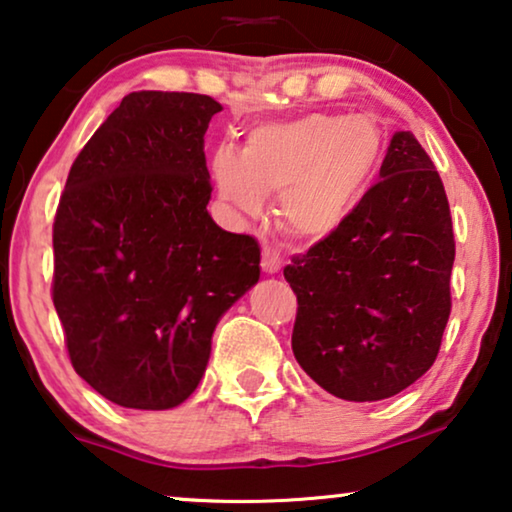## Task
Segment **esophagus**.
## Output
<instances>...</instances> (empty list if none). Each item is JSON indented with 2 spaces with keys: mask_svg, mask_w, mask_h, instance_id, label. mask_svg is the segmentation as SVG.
<instances>
[{
  "mask_svg": "<svg viewBox=\"0 0 512 512\" xmlns=\"http://www.w3.org/2000/svg\"><path fill=\"white\" fill-rule=\"evenodd\" d=\"M261 268L263 272H268V275H275V272L282 270V256H279V251L275 247H268V244H265Z\"/></svg>",
  "mask_w": 512,
  "mask_h": 512,
  "instance_id": "34e87169",
  "label": "esophagus"
}]
</instances>
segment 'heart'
<instances>
[{
	"label": "heart",
	"mask_w": 512,
	"mask_h": 512,
	"mask_svg": "<svg viewBox=\"0 0 512 512\" xmlns=\"http://www.w3.org/2000/svg\"><path fill=\"white\" fill-rule=\"evenodd\" d=\"M382 130L370 116L305 114L249 132L242 153L221 146L212 172L235 212L258 216L268 195L305 240H326L352 219L382 165Z\"/></svg>",
	"instance_id": "1"
}]
</instances>
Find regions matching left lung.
I'll return each mask as SVG.
<instances>
[{
	"label": "left lung",
	"mask_w": 512,
	"mask_h": 512,
	"mask_svg": "<svg viewBox=\"0 0 512 512\" xmlns=\"http://www.w3.org/2000/svg\"><path fill=\"white\" fill-rule=\"evenodd\" d=\"M352 219L284 268L298 298L300 368L345 401H382L436 361L450 319L454 233L447 195L412 132H394Z\"/></svg>",
	"instance_id": "obj_1"
}]
</instances>
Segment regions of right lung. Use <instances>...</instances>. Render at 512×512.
I'll list each match as a JSON object with an SVG mask.
<instances>
[{"instance_id": "right-lung-1", "label": "right lung", "mask_w": 512, "mask_h": 512, "mask_svg": "<svg viewBox=\"0 0 512 512\" xmlns=\"http://www.w3.org/2000/svg\"><path fill=\"white\" fill-rule=\"evenodd\" d=\"M221 109L209 95H125L69 170L53 305L76 373L123 408L184 403L219 319L261 277L254 237L207 212L205 132Z\"/></svg>"}]
</instances>
